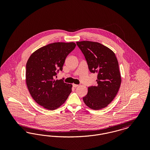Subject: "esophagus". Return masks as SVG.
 Segmentation results:
<instances>
[{
  "mask_svg": "<svg viewBox=\"0 0 150 150\" xmlns=\"http://www.w3.org/2000/svg\"><path fill=\"white\" fill-rule=\"evenodd\" d=\"M72 86H73V87H74V88H76V87H78V86L79 85H78V84H72Z\"/></svg>",
  "mask_w": 150,
  "mask_h": 150,
  "instance_id": "1",
  "label": "esophagus"
}]
</instances>
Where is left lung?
I'll use <instances>...</instances> for the list:
<instances>
[{
  "label": "left lung",
  "mask_w": 150,
  "mask_h": 150,
  "mask_svg": "<svg viewBox=\"0 0 150 150\" xmlns=\"http://www.w3.org/2000/svg\"><path fill=\"white\" fill-rule=\"evenodd\" d=\"M76 44L85 56L89 71L97 73V86L88 87L83 100L94 110L107 107L114 99L121 84L116 57L112 50L100 43L81 41Z\"/></svg>",
  "instance_id": "obj_1"
}]
</instances>
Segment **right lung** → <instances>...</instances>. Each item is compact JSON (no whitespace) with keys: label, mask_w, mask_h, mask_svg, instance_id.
Returning <instances> with one entry per match:
<instances>
[{"label":"right lung","mask_w":150,"mask_h":150,"mask_svg":"<svg viewBox=\"0 0 150 150\" xmlns=\"http://www.w3.org/2000/svg\"><path fill=\"white\" fill-rule=\"evenodd\" d=\"M75 47L73 42L52 43L29 57L26 67L27 86L33 98L46 109L54 110L60 107L71 92V84L54 78L62 70L66 58Z\"/></svg>","instance_id":"right-lung-1"}]
</instances>
